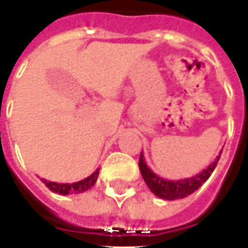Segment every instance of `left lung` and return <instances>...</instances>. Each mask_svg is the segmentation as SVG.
Segmentation results:
<instances>
[{"label":"left lung","instance_id":"8db88e82","mask_svg":"<svg viewBox=\"0 0 248 248\" xmlns=\"http://www.w3.org/2000/svg\"><path fill=\"white\" fill-rule=\"evenodd\" d=\"M222 152V151H221ZM219 152V154H221ZM218 155L217 159L210 163L207 169H204L199 174L189 177V178H184V180H177V181H171V180H165L162 177L156 175L150 167L147 166V163L144 162V155L142 152L140 154V160H139V166H140V171L145 184L148 185L151 192L155 193L160 199H166V201H175V199H183L189 196L191 193L198 191L203 184L207 181L211 173L214 171V169L217 166L218 160H219Z\"/></svg>","mask_w":248,"mask_h":248}]
</instances>
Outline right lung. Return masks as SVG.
Segmentation results:
<instances>
[{"mask_svg":"<svg viewBox=\"0 0 248 248\" xmlns=\"http://www.w3.org/2000/svg\"><path fill=\"white\" fill-rule=\"evenodd\" d=\"M98 177V169L93 173L90 174L89 177L83 178L81 181L78 183H73V184H59V183H52V181H47V180H42V183L46 185L47 188L52 191V192L59 193V195H70V193H82L85 191L90 189L96 181H97Z\"/></svg>","mask_w":248,"mask_h":248,"instance_id":"1","label":"right lung"}]
</instances>
